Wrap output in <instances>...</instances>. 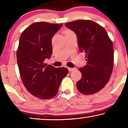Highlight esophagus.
<instances>
[{
	"label": "esophagus",
	"mask_w": 128,
	"mask_h": 128,
	"mask_svg": "<svg viewBox=\"0 0 128 128\" xmlns=\"http://www.w3.org/2000/svg\"><path fill=\"white\" fill-rule=\"evenodd\" d=\"M68 70L69 71H73V70H74L76 68H68Z\"/></svg>",
	"instance_id": "esophagus-1"
}]
</instances>
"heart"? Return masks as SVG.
Returning a JSON list of instances; mask_svg holds the SVG:
<instances>
[{
	"label": "heart",
	"instance_id": "obj_1",
	"mask_svg": "<svg viewBox=\"0 0 128 128\" xmlns=\"http://www.w3.org/2000/svg\"><path fill=\"white\" fill-rule=\"evenodd\" d=\"M70 32V31H67L66 32Z\"/></svg>",
	"mask_w": 128,
	"mask_h": 128
}]
</instances>
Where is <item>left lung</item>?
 <instances>
[{"instance_id": "left-lung-1", "label": "left lung", "mask_w": 128, "mask_h": 128, "mask_svg": "<svg viewBox=\"0 0 128 128\" xmlns=\"http://www.w3.org/2000/svg\"><path fill=\"white\" fill-rule=\"evenodd\" d=\"M66 26L76 34L80 51L87 58L86 66L79 69L82 77L76 84L77 89L85 95L96 93L107 84L113 70L112 41L106 30L92 20H77Z\"/></svg>"}]
</instances>
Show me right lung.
<instances>
[{
    "instance_id": "add662e5",
    "label": "right lung",
    "mask_w": 128,
    "mask_h": 128,
    "mask_svg": "<svg viewBox=\"0 0 128 128\" xmlns=\"http://www.w3.org/2000/svg\"><path fill=\"white\" fill-rule=\"evenodd\" d=\"M62 24L36 22L21 33L17 50V64L21 80L30 94L42 99L57 94L66 68H55L45 64L52 54V38Z\"/></svg>"
}]
</instances>
